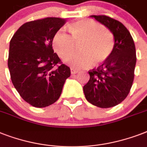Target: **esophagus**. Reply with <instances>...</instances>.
I'll use <instances>...</instances> for the list:
<instances>
[{
	"instance_id": "1",
	"label": "esophagus",
	"mask_w": 147,
	"mask_h": 147,
	"mask_svg": "<svg viewBox=\"0 0 147 147\" xmlns=\"http://www.w3.org/2000/svg\"><path fill=\"white\" fill-rule=\"evenodd\" d=\"M78 72V70H76V69H73V68H71V74H76Z\"/></svg>"
}]
</instances>
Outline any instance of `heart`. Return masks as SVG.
Segmentation results:
<instances>
[{"label": "heart", "mask_w": 147, "mask_h": 147, "mask_svg": "<svg viewBox=\"0 0 147 147\" xmlns=\"http://www.w3.org/2000/svg\"><path fill=\"white\" fill-rule=\"evenodd\" d=\"M69 33L59 30L53 39V46L61 58L72 53L76 45L80 44L81 53L74 54L66 62L77 69L90 67L93 62L96 65L106 62L114 52V37L113 33L100 23L93 20L85 19L72 23Z\"/></svg>", "instance_id": "b5f03b06"}]
</instances>
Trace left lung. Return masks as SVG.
<instances>
[{"mask_svg":"<svg viewBox=\"0 0 147 147\" xmlns=\"http://www.w3.org/2000/svg\"><path fill=\"white\" fill-rule=\"evenodd\" d=\"M114 34V52L108 59L88 71L90 79L83 87L88 102L101 108L116 106L132 87L137 62L136 48L130 32L122 23L106 15H93Z\"/></svg>","mask_w":147,"mask_h":147,"instance_id":"8db88e82","label":"left lung"}]
</instances>
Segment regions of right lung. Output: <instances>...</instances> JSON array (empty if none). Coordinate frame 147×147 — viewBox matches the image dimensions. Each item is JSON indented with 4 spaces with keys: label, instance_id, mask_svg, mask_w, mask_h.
<instances>
[{
    "label": "right lung",
    "instance_id": "add662e5",
    "mask_svg": "<svg viewBox=\"0 0 147 147\" xmlns=\"http://www.w3.org/2000/svg\"><path fill=\"white\" fill-rule=\"evenodd\" d=\"M65 22L59 17L26 22L10 40L7 61L10 78L21 98L33 107L55 103L71 75L70 68L53 49V36Z\"/></svg>",
    "mask_w": 147,
    "mask_h": 147
}]
</instances>
